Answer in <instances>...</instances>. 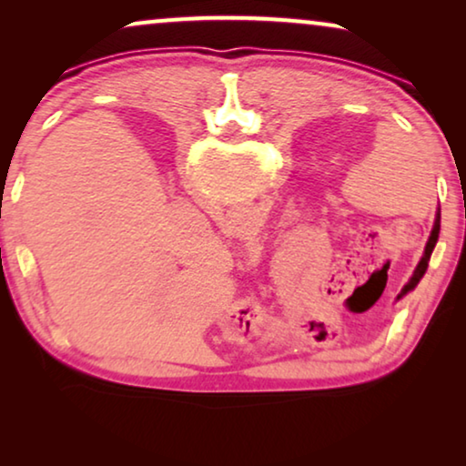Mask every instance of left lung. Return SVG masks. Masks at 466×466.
Listing matches in <instances>:
<instances>
[{
  "mask_svg": "<svg viewBox=\"0 0 466 466\" xmlns=\"http://www.w3.org/2000/svg\"><path fill=\"white\" fill-rule=\"evenodd\" d=\"M439 228H441V209H437V216H435V225H432L431 238H429V241H426V248H424V254H422V258H420V263H418V267H416V271H413V276L410 278V282L405 284V289L400 290V295H407V292L416 289L420 279H422V276H424V273H426V267H429L431 254H432V250H435V246H437V239H439ZM400 295H399V299H400Z\"/></svg>",
  "mask_w": 466,
  "mask_h": 466,
  "instance_id": "1",
  "label": "left lung"
}]
</instances>
